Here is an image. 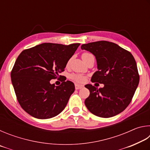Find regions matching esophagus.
Returning <instances> with one entry per match:
<instances>
[{"label":"esophagus","mask_w":150,"mask_h":150,"mask_svg":"<svg viewBox=\"0 0 150 150\" xmlns=\"http://www.w3.org/2000/svg\"><path fill=\"white\" fill-rule=\"evenodd\" d=\"M84 86L83 85H78V84H75V89H81V88H83Z\"/></svg>","instance_id":"1"}]
</instances>
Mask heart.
<instances>
[{
	"mask_svg": "<svg viewBox=\"0 0 150 150\" xmlns=\"http://www.w3.org/2000/svg\"><path fill=\"white\" fill-rule=\"evenodd\" d=\"M91 55H91V54H89V53H83L82 54V58L83 61L85 62L87 57L91 56ZM69 62H70V60H69L67 64H69ZM70 78L77 83H83L85 82L86 79H87V77H86V76L83 75L82 74H77V73H73V74L71 75Z\"/></svg>",
	"mask_w": 150,
	"mask_h": 150,
	"instance_id": "1",
	"label": "heart"
}]
</instances>
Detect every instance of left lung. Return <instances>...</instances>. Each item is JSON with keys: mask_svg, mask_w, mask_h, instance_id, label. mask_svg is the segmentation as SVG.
Masks as SVG:
<instances>
[{"mask_svg": "<svg viewBox=\"0 0 150 150\" xmlns=\"http://www.w3.org/2000/svg\"><path fill=\"white\" fill-rule=\"evenodd\" d=\"M81 49L92 53L97 62L98 71L91 81L104 84L100 88L90 84L85 86L90 91L85 100V106L99 117L118 115L130 103L139 84L135 59L130 52L107 41L83 44Z\"/></svg>", "mask_w": 150, "mask_h": 150, "instance_id": "1", "label": "left lung"}]
</instances>
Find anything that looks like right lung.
<instances>
[{"label":"right lung","mask_w":150,"mask_h":150,"mask_svg":"<svg viewBox=\"0 0 150 150\" xmlns=\"http://www.w3.org/2000/svg\"><path fill=\"white\" fill-rule=\"evenodd\" d=\"M79 45L44 43L20 53L11 75L17 100L28 114L47 119L63 110L75 91L74 83L64 81L55 86L50 80L64 71Z\"/></svg>","instance_id":"1"}]
</instances>
